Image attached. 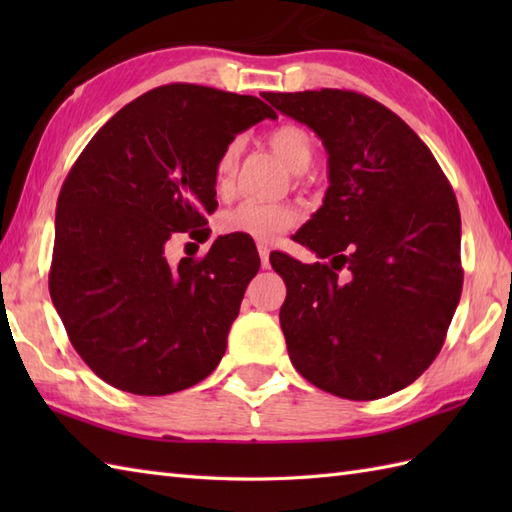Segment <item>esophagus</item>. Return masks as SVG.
Wrapping results in <instances>:
<instances>
[{
  "mask_svg": "<svg viewBox=\"0 0 512 512\" xmlns=\"http://www.w3.org/2000/svg\"><path fill=\"white\" fill-rule=\"evenodd\" d=\"M257 253H259V259H262V268H270V248L264 246V244H259Z\"/></svg>",
  "mask_w": 512,
  "mask_h": 512,
  "instance_id": "34e87169",
  "label": "esophagus"
}]
</instances>
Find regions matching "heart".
Here are the masks:
<instances>
[{
    "mask_svg": "<svg viewBox=\"0 0 512 512\" xmlns=\"http://www.w3.org/2000/svg\"><path fill=\"white\" fill-rule=\"evenodd\" d=\"M268 143L275 154L286 162L292 171H303L314 160V140L306 127L297 123L277 125L268 134ZM242 143L231 140L215 162V184L220 191L231 187L235 178ZM299 222L297 209L288 204H264V202H242L217 217V231L231 237L253 239V242H273L279 235L290 231Z\"/></svg>",
    "mask_w": 512,
    "mask_h": 512,
    "instance_id": "1",
    "label": "heart"
}]
</instances>
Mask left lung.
<instances>
[{
    "label": "left lung",
    "instance_id": "obj_1",
    "mask_svg": "<svg viewBox=\"0 0 512 512\" xmlns=\"http://www.w3.org/2000/svg\"><path fill=\"white\" fill-rule=\"evenodd\" d=\"M328 151L323 206L286 253L279 310L290 361L328 394L376 400L411 385L447 336L462 295L460 209L438 160L385 105L350 90L264 92Z\"/></svg>",
    "mask_w": 512,
    "mask_h": 512
}]
</instances>
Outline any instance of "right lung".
<instances>
[{"label":"right lung","mask_w":512,"mask_h":512,"mask_svg":"<svg viewBox=\"0 0 512 512\" xmlns=\"http://www.w3.org/2000/svg\"><path fill=\"white\" fill-rule=\"evenodd\" d=\"M264 118L277 114L257 96L171 83L127 103L76 158L48 284L74 350L105 383L165 396L222 361L257 248L226 235L202 259L169 266L165 244L204 231L217 156Z\"/></svg>","instance_id":"1"}]
</instances>
